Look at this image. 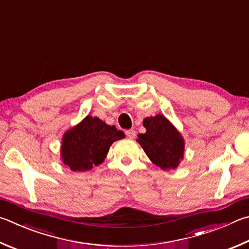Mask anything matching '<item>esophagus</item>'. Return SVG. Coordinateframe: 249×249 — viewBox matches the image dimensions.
I'll return each instance as SVG.
<instances>
[{
  "label": "esophagus",
  "instance_id": "1",
  "mask_svg": "<svg viewBox=\"0 0 249 249\" xmlns=\"http://www.w3.org/2000/svg\"><path fill=\"white\" fill-rule=\"evenodd\" d=\"M125 134H126V136H127V137L130 138V139H133V138H135V136H136V132H135L134 129L126 130Z\"/></svg>",
  "mask_w": 249,
  "mask_h": 249
}]
</instances>
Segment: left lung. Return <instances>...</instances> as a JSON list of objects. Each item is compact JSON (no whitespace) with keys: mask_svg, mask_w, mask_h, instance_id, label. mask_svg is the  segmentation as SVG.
Wrapping results in <instances>:
<instances>
[{"mask_svg":"<svg viewBox=\"0 0 249 249\" xmlns=\"http://www.w3.org/2000/svg\"><path fill=\"white\" fill-rule=\"evenodd\" d=\"M147 132L139 134L137 142L149 159L162 170L178 168L184 155V140L163 115L143 120Z\"/></svg>","mask_w":249,"mask_h":249,"instance_id":"8db88e82","label":"left lung"}]
</instances>
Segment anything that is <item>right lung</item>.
I'll return each instance as SVG.
<instances>
[{
  "instance_id": "right-lung-1",
  "label": "right lung",
  "mask_w": 249,
  "mask_h": 249,
  "mask_svg": "<svg viewBox=\"0 0 249 249\" xmlns=\"http://www.w3.org/2000/svg\"><path fill=\"white\" fill-rule=\"evenodd\" d=\"M124 137V133L115 126L107 125L98 117L86 116L63 137V162L75 172L92 169L106 159L111 144Z\"/></svg>"
}]
</instances>
